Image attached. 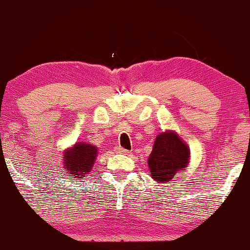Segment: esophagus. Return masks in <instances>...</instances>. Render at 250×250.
I'll list each match as a JSON object with an SVG mask.
<instances>
[{"mask_svg":"<svg viewBox=\"0 0 250 250\" xmlns=\"http://www.w3.org/2000/svg\"><path fill=\"white\" fill-rule=\"evenodd\" d=\"M115 151H116L117 154H123V155H128L129 153H130V151L127 150V149H125V148H122V147H117L115 149Z\"/></svg>","mask_w":250,"mask_h":250,"instance_id":"obj_1","label":"esophagus"}]
</instances>
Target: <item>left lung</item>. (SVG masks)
<instances>
[{"mask_svg":"<svg viewBox=\"0 0 250 250\" xmlns=\"http://www.w3.org/2000/svg\"><path fill=\"white\" fill-rule=\"evenodd\" d=\"M189 153L186 145L175 131L168 130L155 139L153 150L148 157V167L151 179L165 183L188 166Z\"/></svg>","mask_w":250,"mask_h":250,"instance_id":"obj_1","label":"left lung"}]
</instances>
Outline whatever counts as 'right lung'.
<instances>
[{
    "mask_svg": "<svg viewBox=\"0 0 250 250\" xmlns=\"http://www.w3.org/2000/svg\"><path fill=\"white\" fill-rule=\"evenodd\" d=\"M96 155V147L85 142H77L63 154V169L74 179H82L90 173Z\"/></svg>",
    "mask_w": 250,
    "mask_h": 250,
    "instance_id": "add662e5",
    "label": "right lung"
}]
</instances>
